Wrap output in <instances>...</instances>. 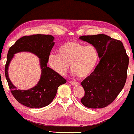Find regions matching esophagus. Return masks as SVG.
<instances>
[{
    "instance_id": "esophagus-1",
    "label": "esophagus",
    "mask_w": 134,
    "mask_h": 134,
    "mask_svg": "<svg viewBox=\"0 0 134 134\" xmlns=\"http://www.w3.org/2000/svg\"><path fill=\"white\" fill-rule=\"evenodd\" d=\"M70 83L72 85V86H75V85H79V83L77 82V81H70Z\"/></svg>"
}]
</instances>
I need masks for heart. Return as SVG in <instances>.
<instances>
[{"label":"heart","mask_w":134,"mask_h":134,"mask_svg":"<svg viewBox=\"0 0 134 134\" xmlns=\"http://www.w3.org/2000/svg\"><path fill=\"white\" fill-rule=\"evenodd\" d=\"M98 59V51L93 45L85 46L78 42L70 41L59 48V54H49L48 64L53 71L62 76L66 74L71 65L73 74L84 78L94 70Z\"/></svg>","instance_id":"obj_1"}]
</instances>
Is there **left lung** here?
<instances>
[{
  "label": "left lung",
  "mask_w": 134,
  "mask_h": 134,
  "mask_svg": "<svg viewBox=\"0 0 134 134\" xmlns=\"http://www.w3.org/2000/svg\"><path fill=\"white\" fill-rule=\"evenodd\" d=\"M80 40L92 44L98 51L99 63L81 83L85 96L81 102L89 108H103L115 99L125 86L129 57L120 40L105 34L83 36Z\"/></svg>",
  "instance_id": "obj_1"
}]
</instances>
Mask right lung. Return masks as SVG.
<instances>
[{
    "label": "right lung",
    "instance_id": "right-lung-1",
    "mask_svg": "<svg viewBox=\"0 0 134 134\" xmlns=\"http://www.w3.org/2000/svg\"><path fill=\"white\" fill-rule=\"evenodd\" d=\"M51 35L36 34L24 36L11 46L7 55L5 74L13 96L18 102L31 108H39L51 103L57 94V89L66 80L47 66L48 57L54 45ZM20 52H30L40 58L41 68L40 80L36 86L27 90H17L8 76V67L14 54Z\"/></svg>",
    "mask_w": 134,
    "mask_h": 134
}]
</instances>
